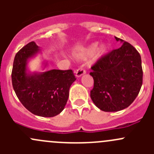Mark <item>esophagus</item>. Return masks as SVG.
Masks as SVG:
<instances>
[{"label": "esophagus", "instance_id": "obj_1", "mask_svg": "<svg viewBox=\"0 0 154 154\" xmlns=\"http://www.w3.org/2000/svg\"><path fill=\"white\" fill-rule=\"evenodd\" d=\"M86 73V71L83 68H79L77 70V71H75V74H76V77H80V76L83 75V74H85Z\"/></svg>", "mask_w": 154, "mask_h": 154}]
</instances>
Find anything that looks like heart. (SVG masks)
<instances>
[{"label": "heart", "instance_id": "b5f03b06", "mask_svg": "<svg viewBox=\"0 0 154 154\" xmlns=\"http://www.w3.org/2000/svg\"><path fill=\"white\" fill-rule=\"evenodd\" d=\"M96 48H97V44H96V43H94V44H92L91 45H90L89 47L87 48L86 51H85V54H87V55H91V54H94V51H96ZM108 49V45H106L105 44L101 45L97 50V57H101V56H103V54H105L107 52ZM81 55L83 56L84 54H81Z\"/></svg>", "mask_w": 154, "mask_h": 154}]
</instances>
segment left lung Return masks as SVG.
Returning <instances> with one entry per match:
<instances>
[{"label": "left lung", "instance_id": "8db88e82", "mask_svg": "<svg viewBox=\"0 0 154 154\" xmlns=\"http://www.w3.org/2000/svg\"><path fill=\"white\" fill-rule=\"evenodd\" d=\"M123 45L100 57L92 66L90 75L94 87L90 97L104 112H117L134 101L142 85L141 56L133 45L116 37Z\"/></svg>", "mask_w": 154, "mask_h": 154}]
</instances>
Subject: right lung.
Listing matches in <instances>:
<instances>
[{
  "label": "right lung",
  "mask_w": 154,
  "mask_h": 154,
  "mask_svg": "<svg viewBox=\"0 0 154 154\" xmlns=\"http://www.w3.org/2000/svg\"><path fill=\"white\" fill-rule=\"evenodd\" d=\"M38 50L36 44L31 42L17 53L12 71V87L18 100L30 112L42 117H54L64 109L70 86L76 77L71 69L27 74V60Z\"/></svg>",
  "instance_id": "1"
}]
</instances>
